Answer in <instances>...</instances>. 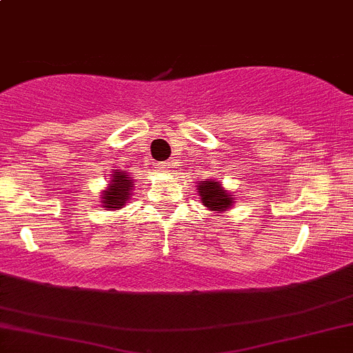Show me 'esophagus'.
<instances>
[{
    "label": "esophagus",
    "mask_w": 353,
    "mask_h": 353,
    "mask_svg": "<svg viewBox=\"0 0 353 353\" xmlns=\"http://www.w3.org/2000/svg\"><path fill=\"white\" fill-rule=\"evenodd\" d=\"M156 169L159 172H169V169H171V163H157Z\"/></svg>",
    "instance_id": "34e87169"
}]
</instances>
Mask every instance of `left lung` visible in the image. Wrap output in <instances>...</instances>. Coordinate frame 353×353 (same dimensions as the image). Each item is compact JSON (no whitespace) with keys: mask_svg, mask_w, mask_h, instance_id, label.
Returning <instances> with one entry per match:
<instances>
[{"mask_svg":"<svg viewBox=\"0 0 353 353\" xmlns=\"http://www.w3.org/2000/svg\"><path fill=\"white\" fill-rule=\"evenodd\" d=\"M197 192H199L202 204H204L209 210L224 212V210H228L230 205L236 202V197H232V194L222 188L221 182L214 179L199 181V184H197Z\"/></svg>","mask_w":353,"mask_h":353,"instance_id":"8db88e82","label":"left lung"}]
</instances>
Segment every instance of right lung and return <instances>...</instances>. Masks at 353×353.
I'll return each mask as SVG.
<instances>
[{"mask_svg":"<svg viewBox=\"0 0 353 353\" xmlns=\"http://www.w3.org/2000/svg\"><path fill=\"white\" fill-rule=\"evenodd\" d=\"M132 188H134V184H132V179L128 176V172L114 171V174H111L109 185L103 190V197H101L103 208L112 210L123 208L125 202L131 199Z\"/></svg>","mask_w":353,"mask_h":353,"instance_id":"right-lung-1","label":"right lung"}]
</instances>
